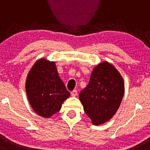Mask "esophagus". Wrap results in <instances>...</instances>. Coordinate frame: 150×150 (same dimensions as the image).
<instances>
[{
    "mask_svg": "<svg viewBox=\"0 0 150 150\" xmlns=\"http://www.w3.org/2000/svg\"><path fill=\"white\" fill-rule=\"evenodd\" d=\"M71 96L72 97H76L77 95V91L76 90H74V91H71Z\"/></svg>",
    "mask_w": 150,
    "mask_h": 150,
    "instance_id": "esophagus-1",
    "label": "esophagus"
}]
</instances>
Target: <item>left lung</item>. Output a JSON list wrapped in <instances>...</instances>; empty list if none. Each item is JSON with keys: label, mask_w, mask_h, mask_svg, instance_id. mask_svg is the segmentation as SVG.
Segmentation results:
<instances>
[{"label": "left lung", "mask_w": 150, "mask_h": 150, "mask_svg": "<svg viewBox=\"0 0 150 150\" xmlns=\"http://www.w3.org/2000/svg\"><path fill=\"white\" fill-rule=\"evenodd\" d=\"M125 93L123 78L108 62L94 67L89 83L79 93L85 112L95 125L109 121L118 110Z\"/></svg>", "instance_id": "obj_1"}]
</instances>
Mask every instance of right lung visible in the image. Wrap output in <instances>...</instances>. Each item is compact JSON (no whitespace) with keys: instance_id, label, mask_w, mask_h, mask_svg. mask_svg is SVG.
Wrapping results in <instances>:
<instances>
[{"instance_id":"add662e5","label":"right lung","mask_w":150,"mask_h":150,"mask_svg":"<svg viewBox=\"0 0 150 150\" xmlns=\"http://www.w3.org/2000/svg\"><path fill=\"white\" fill-rule=\"evenodd\" d=\"M25 91L33 110L46 119L59 112L63 102L70 96L59 76L55 62L44 58L37 61L29 71Z\"/></svg>"}]
</instances>
